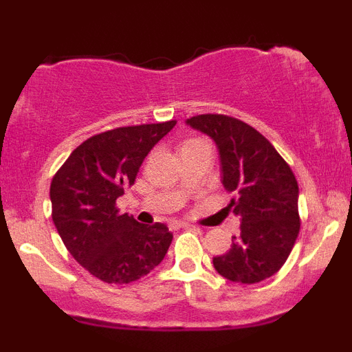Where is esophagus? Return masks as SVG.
<instances>
[{
	"mask_svg": "<svg viewBox=\"0 0 352 352\" xmlns=\"http://www.w3.org/2000/svg\"><path fill=\"white\" fill-rule=\"evenodd\" d=\"M170 227H173V228H190L192 225H190V223H172Z\"/></svg>",
	"mask_w": 352,
	"mask_h": 352,
	"instance_id": "1",
	"label": "esophagus"
}]
</instances>
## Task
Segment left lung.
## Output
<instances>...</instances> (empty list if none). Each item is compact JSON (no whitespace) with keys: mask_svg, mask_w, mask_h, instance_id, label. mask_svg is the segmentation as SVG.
I'll return each instance as SVG.
<instances>
[{"mask_svg":"<svg viewBox=\"0 0 352 352\" xmlns=\"http://www.w3.org/2000/svg\"><path fill=\"white\" fill-rule=\"evenodd\" d=\"M190 127L215 140L221 184L235 193L228 208L240 218V235L232 248L213 258L230 281L253 285L285 265L300 233L298 182L285 159L252 125L223 114L187 119Z\"/></svg>","mask_w":352,"mask_h":352,"instance_id":"8db88e82","label":"left lung"}]
</instances>
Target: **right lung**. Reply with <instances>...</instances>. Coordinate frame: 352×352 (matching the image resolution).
Segmentation results:
<instances>
[{
  "label": "right lung",
  "mask_w": 352,
  "mask_h": 352,
  "mask_svg": "<svg viewBox=\"0 0 352 352\" xmlns=\"http://www.w3.org/2000/svg\"><path fill=\"white\" fill-rule=\"evenodd\" d=\"M177 120L117 127L84 140L51 182L52 221L74 260L104 283L127 285L164 260L167 225L139 223L116 200L134 185L152 147Z\"/></svg>",
  "instance_id": "1"
}]
</instances>
